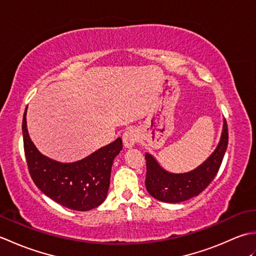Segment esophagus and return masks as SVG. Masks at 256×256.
<instances>
[{"mask_svg": "<svg viewBox=\"0 0 256 256\" xmlns=\"http://www.w3.org/2000/svg\"><path fill=\"white\" fill-rule=\"evenodd\" d=\"M138 140V133L135 128H128L123 134V143L126 148H132V146Z\"/></svg>", "mask_w": 256, "mask_h": 256, "instance_id": "obj_1", "label": "esophagus"}]
</instances>
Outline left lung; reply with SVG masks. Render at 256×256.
<instances>
[{"instance_id":"obj_1","label":"left lung","mask_w":256,"mask_h":256,"mask_svg":"<svg viewBox=\"0 0 256 256\" xmlns=\"http://www.w3.org/2000/svg\"><path fill=\"white\" fill-rule=\"evenodd\" d=\"M228 124L224 120L221 140L214 153L196 170L184 174H172L160 166L153 156L145 154V186L152 197L160 201L177 204L196 197L209 186L221 166L228 148Z\"/></svg>"}]
</instances>
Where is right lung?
<instances>
[{
	"mask_svg": "<svg viewBox=\"0 0 256 256\" xmlns=\"http://www.w3.org/2000/svg\"><path fill=\"white\" fill-rule=\"evenodd\" d=\"M22 128L30 175L47 197L76 211L96 208L106 200L113 160L123 148L121 138L79 162H59L40 154L32 142L26 110Z\"/></svg>",
	"mask_w": 256,
	"mask_h": 256,
	"instance_id": "right-lung-1",
	"label": "right lung"
}]
</instances>
